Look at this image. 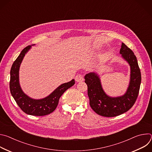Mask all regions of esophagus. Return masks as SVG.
I'll list each match as a JSON object with an SVG mask.
<instances>
[{
	"label": "esophagus",
	"mask_w": 152,
	"mask_h": 152,
	"mask_svg": "<svg viewBox=\"0 0 152 152\" xmlns=\"http://www.w3.org/2000/svg\"><path fill=\"white\" fill-rule=\"evenodd\" d=\"M75 80L77 82H80L83 81V76L80 75H77L76 77H75Z\"/></svg>",
	"instance_id": "obj_1"
}]
</instances>
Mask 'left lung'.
I'll list each match as a JSON object with an SVG mask.
<instances>
[{"instance_id": "left-lung-1", "label": "left lung", "mask_w": 152, "mask_h": 152, "mask_svg": "<svg viewBox=\"0 0 152 152\" xmlns=\"http://www.w3.org/2000/svg\"><path fill=\"white\" fill-rule=\"evenodd\" d=\"M120 53L131 68L129 84L123 96L113 97L107 95L102 88L99 75L96 73L90 72L85 76L90 105L96 113L103 117H115L127 112L133 106L138 96L141 75L137 59L132 50L123 42Z\"/></svg>"}]
</instances>
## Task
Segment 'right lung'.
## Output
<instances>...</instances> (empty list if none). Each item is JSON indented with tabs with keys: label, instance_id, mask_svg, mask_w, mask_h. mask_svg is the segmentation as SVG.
<instances>
[{
	"label": "right lung",
	"instance_id": "add662e5",
	"mask_svg": "<svg viewBox=\"0 0 152 152\" xmlns=\"http://www.w3.org/2000/svg\"><path fill=\"white\" fill-rule=\"evenodd\" d=\"M34 45H35L32 46ZM31 48V46H28L23 49L12 64L10 71V91L17 104L26 114L35 116L46 115L55 111L61 96L75 82L72 79L69 82L61 84L50 94L43 99H34L26 95L21 90L20 85L19 69L25 54Z\"/></svg>",
	"mask_w": 152,
	"mask_h": 152
}]
</instances>
